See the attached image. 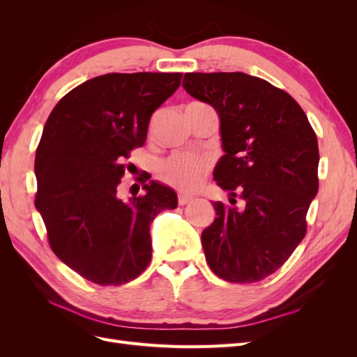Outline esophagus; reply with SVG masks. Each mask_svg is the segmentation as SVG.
<instances>
[{
  "instance_id": "esophagus-1",
  "label": "esophagus",
  "mask_w": 357,
  "mask_h": 357,
  "mask_svg": "<svg viewBox=\"0 0 357 357\" xmlns=\"http://www.w3.org/2000/svg\"><path fill=\"white\" fill-rule=\"evenodd\" d=\"M193 198L189 195H178V205H186L192 201Z\"/></svg>"
}]
</instances>
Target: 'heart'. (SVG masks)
<instances>
[{"mask_svg": "<svg viewBox=\"0 0 357 357\" xmlns=\"http://www.w3.org/2000/svg\"><path fill=\"white\" fill-rule=\"evenodd\" d=\"M210 168L211 159L208 156L174 153L159 165L158 176L167 185L189 192L201 186Z\"/></svg>", "mask_w": 357, "mask_h": 357, "instance_id": "obj_1", "label": "heart"}]
</instances>
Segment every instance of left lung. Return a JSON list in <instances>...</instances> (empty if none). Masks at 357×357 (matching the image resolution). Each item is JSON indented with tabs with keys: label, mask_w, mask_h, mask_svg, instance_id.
<instances>
[{
	"label": "left lung",
	"mask_w": 357,
	"mask_h": 357,
	"mask_svg": "<svg viewBox=\"0 0 357 357\" xmlns=\"http://www.w3.org/2000/svg\"><path fill=\"white\" fill-rule=\"evenodd\" d=\"M183 88L220 116L225 155L214 180L229 202H213L202 231L211 271L231 283L274 274L307 234V211L319 189V144L291 96L244 73H186Z\"/></svg>",
	"instance_id": "8db88e82"
}]
</instances>
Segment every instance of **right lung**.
Returning <instances> with one entry per match:
<instances>
[{"label":"right lung","mask_w":357,"mask_h":357,"mask_svg":"<svg viewBox=\"0 0 357 357\" xmlns=\"http://www.w3.org/2000/svg\"><path fill=\"white\" fill-rule=\"evenodd\" d=\"M181 73H110L62 96L36 152V207L52 252L100 286L142 274L152 259L150 223L174 210V190L138 177L144 193L122 199L123 160L146 143L150 117L177 91ZM139 189V188H138Z\"/></svg>","instance_id":"1"}]
</instances>
